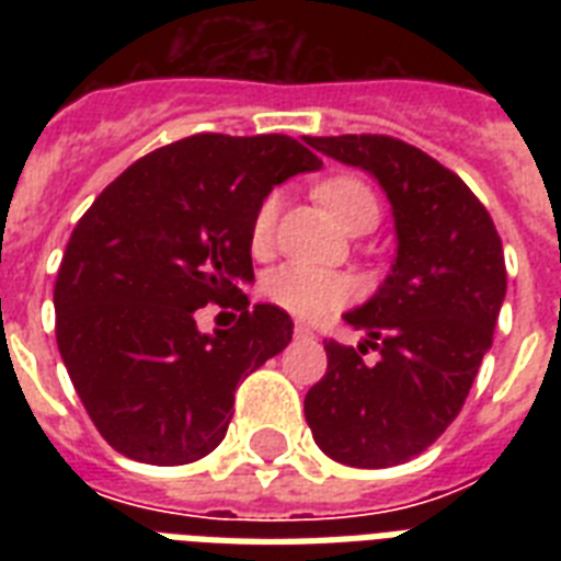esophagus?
Here are the masks:
<instances>
[{
    "instance_id": "obj_1",
    "label": "esophagus",
    "mask_w": 561,
    "mask_h": 561,
    "mask_svg": "<svg viewBox=\"0 0 561 561\" xmlns=\"http://www.w3.org/2000/svg\"><path fill=\"white\" fill-rule=\"evenodd\" d=\"M294 334H297V337H314V332H311V329H308V325H302V323L294 325Z\"/></svg>"
}]
</instances>
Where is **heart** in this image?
Returning a JSON list of instances; mask_svg holds the SVG:
<instances>
[{
  "mask_svg": "<svg viewBox=\"0 0 561 561\" xmlns=\"http://www.w3.org/2000/svg\"><path fill=\"white\" fill-rule=\"evenodd\" d=\"M317 197L323 206L332 211V218L341 224L346 232L355 229L358 224H375L378 220V201L355 178H334L325 180L323 186L317 188ZM276 215H279V194H271L267 201L259 206L253 220V247L255 250H267L276 227ZM264 297L271 299L273 306L285 308L290 314L314 317L332 314L341 306H346L355 297V282L343 273L314 267V264L288 262L271 271L264 276Z\"/></svg>",
  "mask_w": 561,
  "mask_h": 561,
  "instance_id": "b5f03b06",
  "label": "heart"
}]
</instances>
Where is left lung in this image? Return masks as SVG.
<instances>
[{"instance_id": "8db88e82", "label": "left lung", "mask_w": 561, "mask_h": 561, "mask_svg": "<svg viewBox=\"0 0 561 561\" xmlns=\"http://www.w3.org/2000/svg\"><path fill=\"white\" fill-rule=\"evenodd\" d=\"M306 145L378 180L392 211L387 279L343 320L358 346L325 343L329 369L306 422L332 460L387 469L434 445L460 413L506 297L497 229L454 171L392 136H306ZM369 348L379 358L369 365Z\"/></svg>"}]
</instances>
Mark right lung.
<instances>
[{"instance_id":"right-lung-1","label":"right lung","mask_w":561,"mask_h":561,"mask_svg":"<svg viewBox=\"0 0 561 561\" xmlns=\"http://www.w3.org/2000/svg\"><path fill=\"white\" fill-rule=\"evenodd\" d=\"M320 169L290 136L197 134L136 160L78 220L55 282L57 350L118 454L183 466L227 436L238 381L294 334L282 308L241 294L255 211ZM224 298L239 323L201 333L196 308Z\"/></svg>"}]
</instances>
